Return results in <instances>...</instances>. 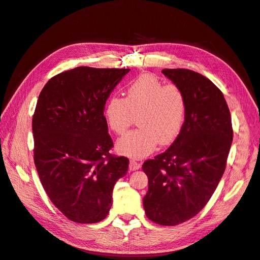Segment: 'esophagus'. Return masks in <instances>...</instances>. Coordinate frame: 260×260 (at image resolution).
Returning a JSON list of instances; mask_svg holds the SVG:
<instances>
[{
    "mask_svg": "<svg viewBox=\"0 0 260 260\" xmlns=\"http://www.w3.org/2000/svg\"><path fill=\"white\" fill-rule=\"evenodd\" d=\"M141 168V164L140 162H137L136 160H130L129 162V169L131 171H135V170H138Z\"/></svg>",
    "mask_w": 260,
    "mask_h": 260,
    "instance_id": "esophagus-1",
    "label": "esophagus"
}]
</instances>
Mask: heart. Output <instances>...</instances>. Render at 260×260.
<instances>
[{
    "instance_id": "heart-1",
    "label": "heart",
    "mask_w": 260,
    "mask_h": 260,
    "mask_svg": "<svg viewBox=\"0 0 260 260\" xmlns=\"http://www.w3.org/2000/svg\"><path fill=\"white\" fill-rule=\"evenodd\" d=\"M186 113L183 91L175 84L165 85L154 75H142L125 89V98L112 96L105 108V121L116 135H123L137 116L139 128L116 144L117 151L131 158H143L159 143L170 144L182 129Z\"/></svg>"
}]
</instances>
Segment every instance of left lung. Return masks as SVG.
Returning <instances> with one entry per match:
<instances>
[{
	"mask_svg": "<svg viewBox=\"0 0 260 260\" xmlns=\"http://www.w3.org/2000/svg\"><path fill=\"white\" fill-rule=\"evenodd\" d=\"M186 100L184 122L175 142L142 169L148 178L143 207L148 219L177 225L205 207L225 169L233 131L222 92L188 69H164Z\"/></svg>",
	"mask_w": 260,
	"mask_h": 260,
	"instance_id": "8db88e82",
	"label": "left lung"
}]
</instances>
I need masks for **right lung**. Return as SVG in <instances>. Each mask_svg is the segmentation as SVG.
I'll return each mask as SVG.
<instances>
[{"label":"right lung","instance_id":"right-lung-1","mask_svg":"<svg viewBox=\"0 0 260 260\" xmlns=\"http://www.w3.org/2000/svg\"><path fill=\"white\" fill-rule=\"evenodd\" d=\"M129 72L77 67L53 77L39 95L32 118L35 164L50 200L72 221L105 219L114 185L127 175V157L108 153L113 141L104 108Z\"/></svg>","mask_w":260,"mask_h":260}]
</instances>
